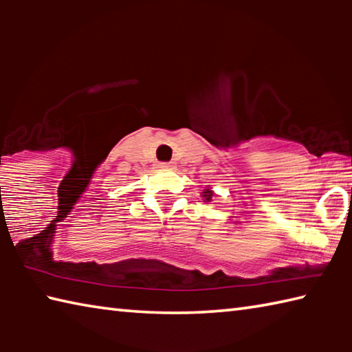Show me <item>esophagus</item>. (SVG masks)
Returning a JSON list of instances; mask_svg holds the SVG:
<instances>
[{"label": "esophagus", "instance_id": "34e87169", "mask_svg": "<svg viewBox=\"0 0 352 352\" xmlns=\"http://www.w3.org/2000/svg\"><path fill=\"white\" fill-rule=\"evenodd\" d=\"M158 168L162 170H174L175 166H174V163H160Z\"/></svg>", "mask_w": 352, "mask_h": 352}]
</instances>
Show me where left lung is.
I'll return each mask as SVG.
<instances>
[{
  "label": "left lung",
  "instance_id": "left-lung-1",
  "mask_svg": "<svg viewBox=\"0 0 352 352\" xmlns=\"http://www.w3.org/2000/svg\"><path fill=\"white\" fill-rule=\"evenodd\" d=\"M214 197V190L211 188H205L204 192H201V199L204 201H211Z\"/></svg>",
  "mask_w": 352,
  "mask_h": 352
}]
</instances>
